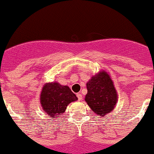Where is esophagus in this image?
I'll list each match as a JSON object with an SVG mask.
<instances>
[{
	"mask_svg": "<svg viewBox=\"0 0 154 154\" xmlns=\"http://www.w3.org/2000/svg\"><path fill=\"white\" fill-rule=\"evenodd\" d=\"M76 96H77V97H78V99H79V100H82V95L81 93L76 94Z\"/></svg>",
	"mask_w": 154,
	"mask_h": 154,
	"instance_id": "esophagus-1",
	"label": "esophagus"
}]
</instances>
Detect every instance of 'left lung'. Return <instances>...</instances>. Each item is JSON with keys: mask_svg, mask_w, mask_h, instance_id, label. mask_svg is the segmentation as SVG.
Segmentation results:
<instances>
[{"mask_svg": "<svg viewBox=\"0 0 154 154\" xmlns=\"http://www.w3.org/2000/svg\"><path fill=\"white\" fill-rule=\"evenodd\" d=\"M87 85L85 100L93 112L100 117L109 114L117 102V93L110 76L103 70L92 76Z\"/></svg>", "mask_w": 154, "mask_h": 154, "instance_id": "8db88e82", "label": "left lung"}]
</instances>
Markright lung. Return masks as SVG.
Returning a JSON list of instances; mask_svg holds the SVG:
<instances>
[{"label":"right lung","instance_id":"right-lung-1","mask_svg":"<svg viewBox=\"0 0 154 154\" xmlns=\"http://www.w3.org/2000/svg\"><path fill=\"white\" fill-rule=\"evenodd\" d=\"M78 100L76 95L66 85L58 82L46 83L42 88L40 102L43 111L51 119L64 113L67 106Z\"/></svg>","mask_w":154,"mask_h":154}]
</instances>
